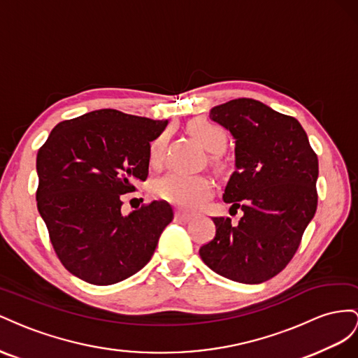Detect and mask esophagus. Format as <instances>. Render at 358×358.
Wrapping results in <instances>:
<instances>
[{
  "instance_id": "obj_1",
  "label": "esophagus",
  "mask_w": 358,
  "mask_h": 358,
  "mask_svg": "<svg viewBox=\"0 0 358 358\" xmlns=\"http://www.w3.org/2000/svg\"><path fill=\"white\" fill-rule=\"evenodd\" d=\"M176 219L181 220V222H187L192 219V214L187 213H182V211H176Z\"/></svg>"
}]
</instances>
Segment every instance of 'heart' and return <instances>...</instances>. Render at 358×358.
I'll list each match as a JSON object with an SVG mask.
<instances>
[{
    "mask_svg": "<svg viewBox=\"0 0 358 358\" xmlns=\"http://www.w3.org/2000/svg\"><path fill=\"white\" fill-rule=\"evenodd\" d=\"M187 130L203 148L213 152V162L216 165L220 163V152L228 144L227 130L203 118L190 121ZM163 150H165V136H159L151 142V168H159L162 165ZM155 193L157 198L172 203V206L185 210H195L211 196L213 181L206 176H189V173L173 171L156 181Z\"/></svg>",
    "mask_w": 358,
    "mask_h": 358,
    "instance_id": "obj_1",
    "label": "heart"
}]
</instances>
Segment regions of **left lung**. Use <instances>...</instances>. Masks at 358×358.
<instances>
[{"label":"left lung","instance_id":"obj_1","mask_svg":"<svg viewBox=\"0 0 358 358\" xmlns=\"http://www.w3.org/2000/svg\"><path fill=\"white\" fill-rule=\"evenodd\" d=\"M210 118L236 139L223 201L243 217H214L216 236L199 255L223 278L262 283L287 267L315 216L318 157L300 122L262 101L234 99L211 108Z\"/></svg>","mask_w":358,"mask_h":358}]
</instances>
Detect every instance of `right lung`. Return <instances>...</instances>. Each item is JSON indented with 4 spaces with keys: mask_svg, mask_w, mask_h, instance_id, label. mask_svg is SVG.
Returning a JSON list of instances; mask_svg holds the SVG:
<instances>
[{
    "mask_svg": "<svg viewBox=\"0 0 358 358\" xmlns=\"http://www.w3.org/2000/svg\"><path fill=\"white\" fill-rule=\"evenodd\" d=\"M166 120L99 109L59 122L37 152V208L64 267L93 285L145 267L173 219L165 201L121 213V195L148 176L150 142Z\"/></svg>",
    "mask_w": 358,
    "mask_h": 358,
    "instance_id": "right-lung-1",
    "label": "right lung"
}]
</instances>
